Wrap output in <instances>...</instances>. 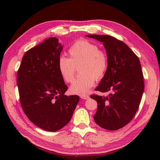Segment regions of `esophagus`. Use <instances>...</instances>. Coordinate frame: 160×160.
Returning a JSON list of instances; mask_svg holds the SVG:
<instances>
[{"mask_svg": "<svg viewBox=\"0 0 160 160\" xmlns=\"http://www.w3.org/2000/svg\"><path fill=\"white\" fill-rule=\"evenodd\" d=\"M81 99H83L85 100H88L89 99V97L88 95H81Z\"/></svg>", "mask_w": 160, "mask_h": 160, "instance_id": "obj_1", "label": "esophagus"}]
</instances>
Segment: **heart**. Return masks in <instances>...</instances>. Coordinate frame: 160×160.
Masks as SVG:
<instances>
[{"mask_svg":"<svg viewBox=\"0 0 160 160\" xmlns=\"http://www.w3.org/2000/svg\"><path fill=\"white\" fill-rule=\"evenodd\" d=\"M70 57L61 56L58 67L62 78L71 83L73 80L76 67L79 66L80 75L70 87L72 94L83 95L88 93L95 80L103 79L108 69L109 59L105 51L99 49L96 43L81 39L75 41L69 49Z\"/></svg>","mask_w":160,"mask_h":160,"instance_id":"1","label":"heart"}]
</instances>
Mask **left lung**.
Here are the masks:
<instances>
[{
	"label": "left lung",
	"mask_w": 160,
	"mask_h": 160,
	"mask_svg": "<svg viewBox=\"0 0 160 160\" xmlns=\"http://www.w3.org/2000/svg\"><path fill=\"white\" fill-rule=\"evenodd\" d=\"M86 37L103 42L109 59L108 71L95 90L109 94L91 95L98 102L94 121L103 129L118 130L130 122L141 102L144 91L141 63L126 44L113 37Z\"/></svg>",
	"instance_id": "1"
}]
</instances>
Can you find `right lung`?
Listing matches in <instances>:
<instances>
[{
  "label": "right lung",
  "mask_w": 160,
  "mask_h": 160,
  "mask_svg": "<svg viewBox=\"0 0 160 160\" xmlns=\"http://www.w3.org/2000/svg\"><path fill=\"white\" fill-rule=\"evenodd\" d=\"M62 49L58 38H47L25 52L17 72L24 112L31 122L48 132L65 127L79 101L78 95H64L68 88L58 67Z\"/></svg>",
  "instance_id": "add662e5"
}]
</instances>
